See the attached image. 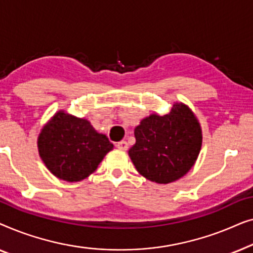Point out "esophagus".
<instances>
[{
  "instance_id": "obj_1",
  "label": "esophagus",
  "mask_w": 253,
  "mask_h": 253,
  "mask_svg": "<svg viewBox=\"0 0 253 253\" xmlns=\"http://www.w3.org/2000/svg\"><path fill=\"white\" fill-rule=\"evenodd\" d=\"M116 147L120 148V150H122V151H126L127 150V143L126 140L119 141V143L116 144Z\"/></svg>"
}]
</instances>
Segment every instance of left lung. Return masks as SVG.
I'll return each instance as SVG.
<instances>
[{
	"instance_id": "8db88e82",
	"label": "left lung",
	"mask_w": 253,
	"mask_h": 253,
	"mask_svg": "<svg viewBox=\"0 0 253 253\" xmlns=\"http://www.w3.org/2000/svg\"><path fill=\"white\" fill-rule=\"evenodd\" d=\"M136 144L129 150L132 164L145 178L167 184L188 172L202 147V129L183 103L164 116L153 115L134 129Z\"/></svg>"
}]
</instances>
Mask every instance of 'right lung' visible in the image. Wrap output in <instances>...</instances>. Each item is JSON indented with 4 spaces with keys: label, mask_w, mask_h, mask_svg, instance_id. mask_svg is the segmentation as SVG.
Returning a JSON list of instances; mask_svg holds the SVG:
<instances>
[{
    "label": "right lung",
    "mask_w": 253,
    "mask_h": 253,
    "mask_svg": "<svg viewBox=\"0 0 253 253\" xmlns=\"http://www.w3.org/2000/svg\"><path fill=\"white\" fill-rule=\"evenodd\" d=\"M38 147L51 174L63 181L78 182L96 170L114 145L88 121L58 112L41 130Z\"/></svg>",
    "instance_id": "right-lung-1"
}]
</instances>
